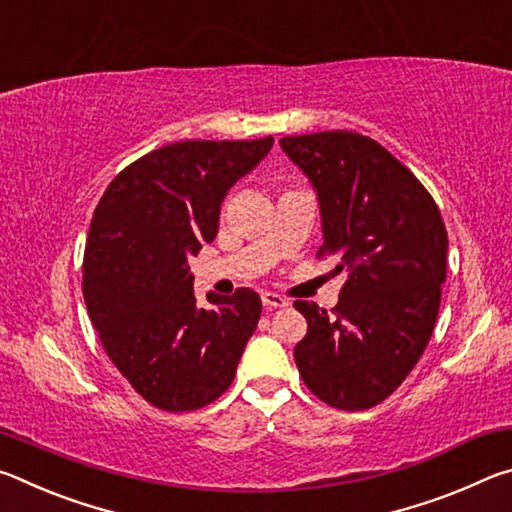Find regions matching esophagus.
Returning a JSON list of instances; mask_svg holds the SVG:
<instances>
[{"label": "esophagus", "mask_w": 512, "mask_h": 512, "mask_svg": "<svg viewBox=\"0 0 512 512\" xmlns=\"http://www.w3.org/2000/svg\"><path fill=\"white\" fill-rule=\"evenodd\" d=\"M262 302L266 309H280V307H287L289 300L282 298L280 293H273V291H264L262 293Z\"/></svg>", "instance_id": "esophagus-1"}]
</instances>
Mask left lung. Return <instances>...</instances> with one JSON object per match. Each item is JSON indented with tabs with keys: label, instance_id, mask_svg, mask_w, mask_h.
Masks as SVG:
<instances>
[{
	"label": "left lung",
	"instance_id": "8db88e82",
	"mask_svg": "<svg viewBox=\"0 0 512 512\" xmlns=\"http://www.w3.org/2000/svg\"><path fill=\"white\" fill-rule=\"evenodd\" d=\"M314 185L323 246L345 273L332 311L296 300L307 334L293 357L318 400L341 411L377 406L420 361L440 309L447 230L436 201L404 164L366 135L282 137Z\"/></svg>",
	"mask_w": 512,
	"mask_h": 512
}]
</instances>
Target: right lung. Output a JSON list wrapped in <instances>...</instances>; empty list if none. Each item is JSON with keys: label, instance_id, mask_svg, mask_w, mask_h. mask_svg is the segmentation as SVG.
I'll list each match as a JSON object with an SVG mask.
<instances>
[{"label": "right lung", "instance_id": "1", "mask_svg": "<svg viewBox=\"0 0 512 512\" xmlns=\"http://www.w3.org/2000/svg\"><path fill=\"white\" fill-rule=\"evenodd\" d=\"M271 146V135L162 146L128 164L94 210L85 307L110 361L162 411H196L228 391L262 316L253 289L198 305L187 259L216 237L228 189Z\"/></svg>", "mask_w": 512, "mask_h": 512}]
</instances>
